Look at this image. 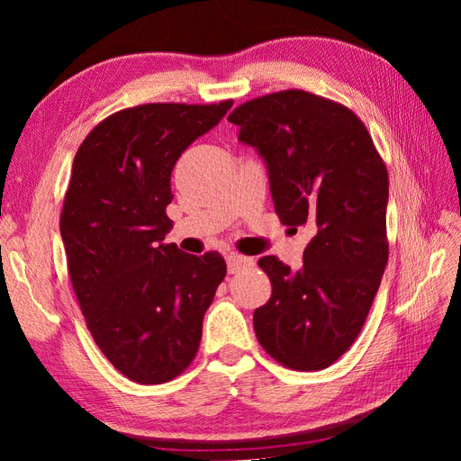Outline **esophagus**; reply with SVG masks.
Here are the masks:
<instances>
[{"label":"esophagus","mask_w":461,"mask_h":461,"mask_svg":"<svg viewBox=\"0 0 461 461\" xmlns=\"http://www.w3.org/2000/svg\"><path fill=\"white\" fill-rule=\"evenodd\" d=\"M252 265H254L252 258H246V256H240V254H236V252H230L227 256L229 273H236V271H240L244 267H252Z\"/></svg>","instance_id":"esophagus-1"}]
</instances>
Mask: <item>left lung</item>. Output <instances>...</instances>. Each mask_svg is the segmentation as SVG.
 Returning a JSON list of instances; mask_svg holds the SVG:
<instances>
[{
	"label": "left lung",
	"instance_id": "8db88e82",
	"mask_svg": "<svg viewBox=\"0 0 461 461\" xmlns=\"http://www.w3.org/2000/svg\"><path fill=\"white\" fill-rule=\"evenodd\" d=\"M229 121L267 163L283 225L312 232L302 269L258 261L273 292L256 337L285 367L325 369L357 339L386 267V165L352 109L305 90L254 97Z\"/></svg>",
	"mask_w": 461,
	"mask_h": 461
}]
</instances>
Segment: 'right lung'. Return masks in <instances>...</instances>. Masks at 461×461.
<instances>
[{"instance_id": "add662e5", "label": "right lung", "mask_w": 461, "mask_h": 461, "mask_svg": "<svg viewBox=\"0 0 461 461\" xmlns=\"http://www.w3.org/2000/svg\"><path fill=\"white\" fill-rule=\"evenodd\" d=\"M219 104H144L109 115L82 140L61 209L73 290L94 342L140 384L173 381L196 357L203 315L227 275L219 252L163 244L171 173L225 117Z\"/></svg>"}]
</instances>
